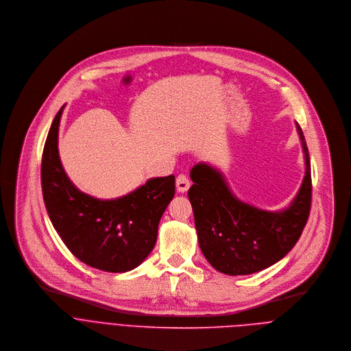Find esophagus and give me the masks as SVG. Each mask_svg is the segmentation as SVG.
<instances>
[{"mask_svg":"<svg viewBox=\"0 0 351 351\" xmlns=\"http://www.w3.org/2000/svg\"><path fill=\"white\" fill-rule=\"evenodd\" d=\"M176 185H177V191L184 193V192H186V191L189 189L191 181H189V178H188L186 174H178V177H177V180H176Z\"/></svg>","mask_w":351,"mask_h":351,"instance_id":"1","label":"esophagus"}]
</instances>
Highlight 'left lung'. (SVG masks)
<instances>
[{"mask_svg":"<svg viewBox=\"0 0 351 351\" xmlns=\"http://www.w3.org/2000/svg\"><path fill=\"white\" fill-rule=\"evenodd\" d=\"M298 131L306 158L302 188L284 212H264L239 202L228 189L221 174L207 165L191 171L193 185L188 191L199 246L217 271L247 275L285 257L299 241L311 208V166L306 139Z\"/></svg>","mask_w":351,"mask_h":351,"instance_id":"left-lung-1","label":"left lung"}]
</instances>
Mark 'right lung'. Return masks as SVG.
<instances>
[{"instance_id": "1", "label": "right lung", "mask_w": 351, "mask_h": 351, "mask_svg": "<svg viewBox=\"0 0 351 351\" xmlns=\"http://www.w3.org/2000/svg\"><path fill=\"white\" fill-rule=\"evenodd\" d=\"M62 109L52 121L41 160L43 196L51 223L66 247L87 265L108 272L130 271L156 243L159 221L176 193V178H152L114 200H98L80 192L59 160Z\"/></svg>"}]
</instances>
